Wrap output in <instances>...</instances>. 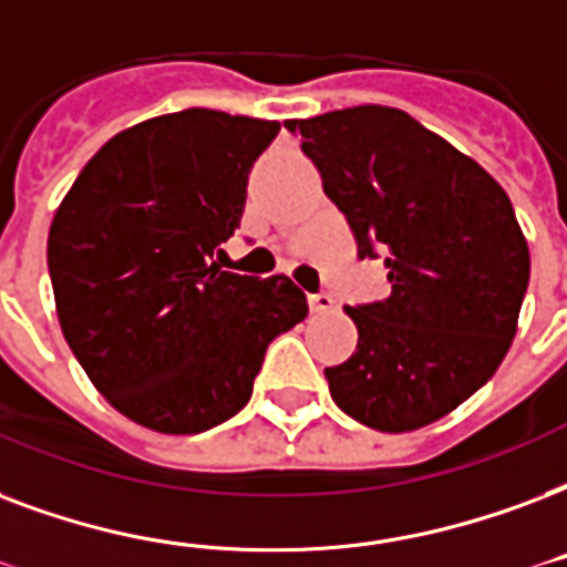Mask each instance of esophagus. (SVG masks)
<instances>
[{"mask_svg":"<svg viewBox=\"0 0 567 567\" xmlns=\"http://www.w3.org/2000/svg\"><path fill=\"white\" fill-rule=\"evenodd\" d=\"M309 306H312V312H330L332 309V293H327V291H318V293H312V297H309Z\"/></svg>","mask_w":567,"mask_h":567,"instance_id":"esophagus-1","label":"esophagus"}]
</instances>
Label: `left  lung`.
<instances>
[{
	"mask_svg": "<svg viewBox=\"0 0 567 567\" xmlns=\"http://www.w3.org/2000/svg\"><path fill=\"white\" fill-rule=\"evenodd\" d=\"M360 258L392 293L348 306L360 341L327 369L332 401L374 431L437 422L494 378L529 285V246L505 189L473 157L392 106L288 121Z\"/></svg>",
	"mask_w": 567,
	"mask_h": 567,
	"instance_id": "obj_1",
	"label": "left lung"
}]
</instances>
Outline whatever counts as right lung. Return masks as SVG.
Listing matches in <instances>:
<instances>
[{"label":"right lung","mask_w":567,"mask_h":567,"mask_svg":"<svg viewBox=\"0 0 567 567\" xmlns=\"http://www.w3.org/2000/svg\"><path fill=\"white\" fill-rule=\"evenodd\" d=\"M279 121L184 110L121 130L59 205L47 240L55 312L112 408L198 434L246 408L267 344L309 315L288 276L219 270L249 168Z\"/></svg>","instance_id":"1"}]
</instances>
